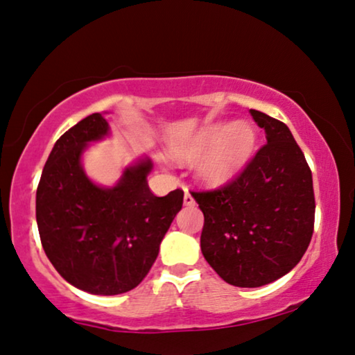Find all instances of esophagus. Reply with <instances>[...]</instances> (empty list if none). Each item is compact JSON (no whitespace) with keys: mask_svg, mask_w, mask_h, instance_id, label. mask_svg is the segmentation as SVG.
I'll list each match as a JSON object with an SVG mask.
<instances>
[{"mask_svg":"<svg viewBox=\"0 0 355 355\" xmlns=\"http://www.w3.org/2000/svg\"><path fill=\"white\" fill-rule=\"evenodd\" d=\"M194 204H196L194 197H192L191 192L186 189V191H184V205H194Z\"/></svg>","mask_w":355,"mask_h":355,"instance_id":"34e87169","label":"esophagus"}]
</instances>
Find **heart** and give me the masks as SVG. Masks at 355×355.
I'll return each instance as SVG.
<instances>
[{
  "label": "heart",
  "instance_id": "1",
  "mask_svg": "<svg viewBox=\"0 0 355 355\" xmlns=\"http://www.w3.org/2000/svg\"><path fill=\"white\" fill-rule=\"evenodd\" d=\"M256 144V133L248 122H233L230 125L214 123L182 144L174 145V158L187 161L202 156L197 164L199 176L209 184H223L241 171Z\"/></svg>",
  "mask_w": 355,
  "mask_h": 355
}]
</instances>
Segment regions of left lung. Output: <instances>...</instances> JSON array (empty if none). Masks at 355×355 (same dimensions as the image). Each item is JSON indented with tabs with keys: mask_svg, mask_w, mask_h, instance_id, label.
Here are the masks:
<instances>
[{
	"mask_svg": "<svg viewBox=\"0 0 355 355\" xmlns=\"http://www.w3.org/2000/svg\"><path fill=\"white\" fill-rule=\"evenodd\" d=\"M268 144L223 186L191 194L204 211L200 250L225 282L261 287L290 272L315 227L311 169L284 122L250 110Z\"/></svg>",
	"mask_w": 355,
	"mask_h": 355,
	"instance_id": "8db88e82",
	"label": "left lung"
}]
</instances>
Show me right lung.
I'll use <instances>...</instances> for the list:
<instances>
[{
	"instance_id": "right-lung-1",
	"label": "right lung",
	"mask_w": 355,
	"mask_h": 355,
	"mask_svg": "<svg viewBox=\"0 0 355 355\" xmlns=\"http://www.w3.org/2000/svg\"><path fill=\"white\" fill-rule=\"evenodd\" d=\"M107 132V121L96 112L63 133L35 197L45 254L67 282L94 295H119L146 277L184 199L181 189L164 197L150 191V159L127 168L112 189L91 182L81 153Z\"/></svg>"
}]
</instances>
